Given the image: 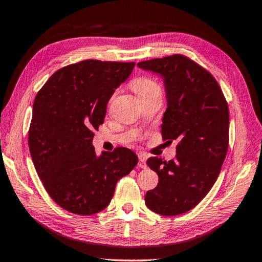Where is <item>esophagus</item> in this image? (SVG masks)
Returning a JSON list of instances; mask_svg holds the SVG:
<instances>
[{"label": "esophagus", "instance_id": "esophagus-1", "mask_svg": "<svg viewBox=\"0 0 262 262\" xmlns=\"http://www.w3.org/2000/svg\"><path fill=\"white\" fill-rule=\"evenodd\" d=\"M138 158H139V162H138V166L140 169H145L146 168V163H145V155L144 154H138Z\"/></svg>", "mask_w": 262, "mask_h": 262}]
</instances>
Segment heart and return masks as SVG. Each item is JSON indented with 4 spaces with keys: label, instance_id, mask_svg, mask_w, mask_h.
I'll return each mask as SVG.
<instances>
[{
    "label": "heart",
    "instance_id": "obj_1",
    "mask_svg": "<svg viewBox=\"0 0 262 262\" xmlns=\"http://www.w3.org/2000/svg\"><path fill=\"white\" fill-rule=\"evenodd\" d=\"M131 87L139 97V99L155 92H161V85L158 84L157 80L150 77H138L134 79L131 82Z\"/></svg>",
    "mask_w": 262,
    "mask_h": 262
}]
</instances>
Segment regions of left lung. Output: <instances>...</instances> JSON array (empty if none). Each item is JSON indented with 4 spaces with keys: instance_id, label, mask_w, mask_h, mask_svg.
Returning <instances> with one entry per match:
<instances>
[{
    "instance_id": "1",
    "label": "left lung",
    "mask_w": 262,
    "mask_h": 262,
    "mask_svg": "<svg viewBox=\"0 0 262 262\" xmlns=\"http://www.w3.org/2000/svg\"><path fill=\"white\" fill-rule=\"evenodd\" d=\"M139 68L164 79L166 107L162 137L177 140L176 157H150L157 187L145 195L155 213L175 216L191 210L217 180L229 144V110L219 82L206 68L182 54L146 60Z\"/></svg>"
}]
</instances>
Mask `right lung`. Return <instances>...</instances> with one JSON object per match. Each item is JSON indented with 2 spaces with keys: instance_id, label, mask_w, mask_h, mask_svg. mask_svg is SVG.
<instances>
[{
  "instance_id": "obj_1",
  "label": "right lung",
  "mask_w": 262,
  "mask_h": 262,
  "mask_svg": "<svg viewBox=\"0 0 262 262\" xmlns=\"http://www.w3.org/2000/svg\"><path fill=\"white\" fill-rule=\"evenodd\" d=\"M135 62L84 60L56 71L37 92L28 131L34 166L56 204L78 215L99 213L138 157L127 147L97 157L93 131Z\"/></svg>"
}]
</instances>
